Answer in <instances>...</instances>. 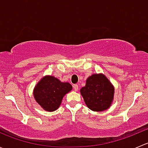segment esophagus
Returning <instances> with one entry per match:
<instances>
[{"mask_svg": "<svg viewBox=\"0 0 148 148\" xmlns=\"http://www.w3.org/2000/svg\"><path fill=\"white\" fill-rule=\"evenodd\" d=\"M74 90L75 91H78L79 90V86H78V84H74Z\"/></svg>", "mask_w": 148, "mask_h": 148, "instance_id": "1", "label": "esophagus"}]
</instances>
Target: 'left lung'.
<instances>
[{"mask_svg":"<svg viewBox=\"0 0 148 148\" xmlns=\"http://www.w3.org/2000/svg\"><path fill=\"white\" fill-rule=\"evenodd\" d=\"M86 105L91 110L102 112L110 108L114 99V87L104 74H94L80 89Z\"/></svg>","mask_w":148,"mask_h":148,"instance_id":"left-lung-1","label":"left lung"}]
</instances>
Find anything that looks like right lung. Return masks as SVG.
Wrapping results in <instances>:
<instances>
[{
    "instance_id": "1",
    "label": "right lung",
    "mask_w": 148,
    "mask_h": 148,
    "mask_svg": "<svg viewBox=\"0 0 148 148\" xmlns=\"http://www.w3.org/2000/svg\"><path fill=\"white\" fill-rule=\"evenodd\" d=\"M72 89L69 82H62L53 76L42 77L34 89L33 95L36 102L45 111L53 112L61 105L65 95Z\"/></svg>"
}]
</instances>
